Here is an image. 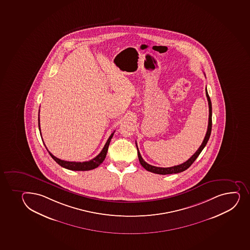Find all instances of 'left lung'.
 <instances>
[{"label": "left lung", "mask_w": 250, "mask_h": 250, "mask_svg": "<svg viewBox=\"0 0 250 250\" xmlns=\"http://www.w3.org/2000/svg\"><path fill=\"white\" fill-rule=\"evenodd\" d=\"M206 96L208 101V107H209V118H208V130H207L206 135L204 137V141L202 143L200 147H198V149L196 151L195 153L189 158L187 160L186 162H184L182 164L178 166H174L171 167H154V166L149 165L148 163L145 162V160L143 159L140 152H139V148L137 147L138 150V157H139V162L141 164L142 167L145 168V170H147V171L150 172L155 173V174H159V175H169V174H176V173L182 172L184 170H187L192 164L193 162L195 161L196 158L199 156L201 152L203 151L204 147L206 146L207 143L208 141L210 135H211V103L210 97H209L208 93L207 91L206 88ZM137 146V144H136ZM138 147V146H137Z\"/></svg>", "instance_id": "obj_1"}]
</instances>
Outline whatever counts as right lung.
Instances as JSON below:
<instances>
[{
  "mask_svg": "<svg viewBox=\"0 0 250 250\" xmlns=\"http://www.w3.org/2000/svg\"><path fill=\"white\" fill-rule=\"evenodd\" d=\"M39 111H40V110H39ZM39 131H41V129H40V121H39ZM114 133H115V131L110 135L109 139H107V141L105 143V146L103 147V150L101 151L100 153H99L97 157H94L93 159L90 160V161H88V162H67V161H64V160H61L59 159V158H57V157L53 156L48 150H47V151L49 152V154L51 155V157L57 162V163H58L62 167L65 168V169H68V170H93V169L98 167V166L100 165V164H102L104 159H105V156H106V152H107V150H108L109 145H110L111 139H112V137H113ZM40 134H41L42 136L41 133H40ZM44 145H45V144H44Z\"/></svg>",
  "mask_w": 250,
  "mask_h": 250,
  "instance_id": "right-lung-1",
  "label": "right lung"
}]
</instances>
